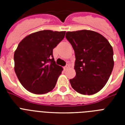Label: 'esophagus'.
Listing matches in <instances>:
<instances>
[{
	"instance_id": "obj_1",
	"label": "esophagus",
	"mask_w": 125,
	"mask_h": 125,
	"mask_svg": "<svg viewBox=\"0 0 125 125\" xmlns=\"http://www.w3.org/2000/svg\"><path fill=\"white\" fill-rule=\"evenodd\" d=\"M69 67H70V65H69L67 64L66 65H65V66L64 67H63V69H64V70H67V69L69 68Z\"/></svg>"
}]
</instances>
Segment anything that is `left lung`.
<instances>
[{
  "instance_id": "1",
  "label": "left lung",
  "mask_w": 125,
  "mask_h": 125,
  "mask_svg": "<svg viewBox=\"0 0 125 125\" xmlns=\"http://www.w3.org/2000/svg\"><path fill=\"white\" fill-rule=\"evenodd\" d=\"M66 39L75 53L76 76L71 85L78 93L93 95L107 83L114 68V51L101 34L87 30L67 32Z\"/></svg>"
}]
</instances>
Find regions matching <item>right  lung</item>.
<instances>
[{"mask_svg":"<svg viewBox=\"0 0 125 125\" xmlns=\"http://www.w3.org/2000/svg\"><path fill=\"white\" fill-rule=\"evenodd\" d=\"M65 32L42 30L19 43L14 53L15 72L23 87L31 93L43 94L54 88L63 70L56 63L53 49Z\"/></svg>","mask_w":125,"mask_h":125,"instance_id":"add662e5","label":"right lung"}]
</instances>
